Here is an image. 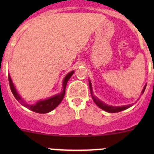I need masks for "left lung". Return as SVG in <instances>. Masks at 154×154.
<instances>
[{"mask_svg":"<svg viewBox=\"0 0 154 154\" xmlns=\"http://www.w3.org/2000/svg\"><path fill=\"white\" fill-rule=\"evenodd\" d=\"M88 83H89V88H90V92H91V97H92L93 100H94V102L95 103V104L97 105L99 108L102 109L107 112H110V113L119 112L123 111V110L127 109L130 108V106H133V105H131V104H129V105H127V106H110V105L106 104V103H103L102 100H100V99L97 98V97H95V96L94 95V94H93V91H92V86H91V81H90V80H88ZM145 88H146V85L144 86L143 89H142V94L144 93V90H145Z\"/></svg>","mask_w":154,"mask_h":154,"instance_id":"8db88e82","label":"left lung"}]
</instances>
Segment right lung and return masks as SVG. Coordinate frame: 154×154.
<instances>
[{
  "label": "right lung",
  "mask_w": 154,
  "mask_h": 154,
  "mask_svg": "<svg viewBox=\"0 0 154 154\" xmlns=\"http://www.w3.org/2000/svg\"><path fill=\"white\" fill-rule=\"evenodd\" d=\"M74 73V71H71V72L68 73V74H67V75L65 77L64 80H63V91H62L61 92L59 93V94H55V95L52 96V97L45 99V100H38V101H37L35 104H27V103L21 98L20 94H18V92L17 91L15 86H14L13 83H12V79H11L10 74H8V77L11 91H12V94H13L15 99H16L22 106H25L26 108L29 109V110L35 112L48 113L50 112L51 111H52L53 109H54L62 102L63 97H64L65 93H66V85H67L68 81L69 80V79L71 78V77L73 75Z\"/></svg>",
  "instance_id": "right-lung-1"
}]
</instances>
